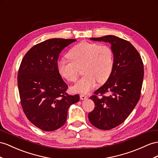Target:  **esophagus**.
Wrapping results in <instances>:
<instances>
[{"label":"esophagus","instance_id":"obj_1","mask_svg":"<svg viewBox=\"0 0 158 158\" xmlns=\"http://www.w3.org/2000/svg\"><path fill=\"white\" fill-rule=\"evenodd\" d=\"M80 98H81V99L83 100V99H87V98H88V96L85 95H80Z\"/></svg>","mask_w":158,"mask_h":158}]
</instances>
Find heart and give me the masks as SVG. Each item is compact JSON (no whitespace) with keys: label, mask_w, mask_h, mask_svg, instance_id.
Wrapping results in <instances>:
<instances>
[{"label":"heart","mask_w":158,"mask_h":158,"mask_svg":"<svg viewBox=\"0 0 158 158\" xmlns=\"http://www.w3.org/2000/svg\"><path fill=\"white\" fill-rule=\"evenodd\" d=\"M70 60H60L57 69L60 75L70 82L76 81L82 69L85 74L71 90L79 94H87L94 88L96 82L103 83L110 77L114 66L111 48L106 44L84 41L73 47L67 54Z\"/></svg>","instance_id":"heart-1"}]
</instances>
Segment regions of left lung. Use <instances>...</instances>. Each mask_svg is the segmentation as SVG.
<instances>
[{
  "mask_svg": "<svg viewBox=\"0 0 158 158\" xmlns=\"http://www.w3.org/2000/svg\"><path fill=\"white\" fill-rule=\"evenodd\" d=\"M90 39L109 42L114 53L111 73L106 83L90 97L95 108L88 114L94 126L110 130L122 123L139 102L143 63L139 52L126 40L114 35Z\"/></svg>",
  "mask_w": 158,
  "mask_h": 158,
  "instance_id": "8db88e82",
  "label": "left lung"
}]
</instances>
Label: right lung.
I'll use <instances>...</instances> for the list:
<instances>
[{"label": "right lung", "mask_w": 158, "mask_h": 158, "mask_svg": "<svg viewBox=\"0 0 158 158\" xmlns=\"http://www.w3.org/2000/svg\"><path fill=\"white\" fill-rule=\"evenodd\" d=\"M75 39H51L35 44L22 60L18 72L21 104L27 119L45 131L65 123L71 105L79 95H69L57 69L59 53Z\"/></svg>", "instance_id": "right-lung-1"}]
</instances>
